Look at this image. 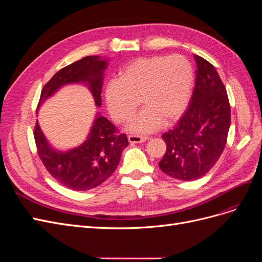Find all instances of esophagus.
I'll return each instance as SVG.
<instances>
[{
	"instance_id": "obj_1",
	"label": "esophagus",
	"mask_w": 262,
	"mask_h": 262,
	"mask_svg": "<svg viewBox=\"0 0 262 262\" xmlns=\"http://www.w3.org/2000/svg\"><path fill=\"white\" fill-rule=\"evenodd\" d=\"M147 137H144V136H137V134H130V136L128 137V140L131 144H134V143H143V142L147 141Z\"/></svg>"
}]
</instances>
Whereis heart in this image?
<instances>
[{
  "mask_svg": "<svg viewBox=\"0 0 262 262\" xmlns=\"http://www.w3.org/2000/svg\"><path fill=\"white\" fill-rule=\"evenodd\" d=\"M194 81L193 68L181 55H153L128 63L118 81L110 82L106 102L114 120L123 123L143 109L130 121L132 132L148 133L163 123H171L180 117L188 104Z\"/></svg>",
  "mask_w": 262,
  "mask_h": 262,
  "instance_id": "heart-1",
  "label": "heart"
}]
</instances>
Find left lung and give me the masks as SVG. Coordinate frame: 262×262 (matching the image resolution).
<instances>
[{
    "label": "left lung",
    "instance_id": "obj_1",
    "mask_svg": "<svg viewBox=\"0 0 262 262\" xmlns=\"http://www.w3.org/2000/svg\"><path fill=\"white\" fill-rule=\"evenodd\" d=\"M195 81L189 106L162 138L166 152L158 163L166 175L190 181L208 173L223 153L231 125V106L216 70L194 54Z\"/></svg>",
    "mask_w": 262,
    "mask_h": 262
}]
</instances>
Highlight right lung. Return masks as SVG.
Masks as SVG:
<instances>
[{
	"mask_svg": "<svg viewBox=\"0 0 262 262\" xmlns=\"http://www.w3.org/2000/svg\"><path fill=\"white\" fill-rule=\"evenodd\" d=\"M107 62L97 55L85 57L61 69L40 94L38 107L61 86L70 83H87L96 106L101 105V87ZM37 153L46 169L62 186L74 191H86L99 186L113 175L120 162L122 150L129 145L128 138L105 117L95 119L92 131L82 145L68 152L50 147L38 122L34 129Z\"/></svg>",
	"mask_w": 262,
	"mask_h": 262,
	"instance_id": "right-lung-1",
	"label": "right lung"
}]
</instances>
